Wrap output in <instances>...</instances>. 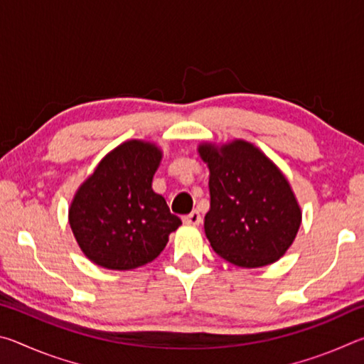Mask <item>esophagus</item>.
Listing matches in <instances>:
<instances>
[{
	"label": "esophagus",
	"instance_id": "esophagus-1",
	"mask_svg": "<svg viewBox=\"0 0 364 364\" xmlns=\"http://www.w3.org/2000/svg\"><path fill=\"white\" fill-rule=\"evenodd\" d=\"M183 221L186 225H193V226H199L200 225V221H202V217H200V213L197 212V210H193L191 212L189 215H186V217L183 218Z\"/></svg>",
	"mask_w": 364,
	"mask_h": 364
}]
</instances>
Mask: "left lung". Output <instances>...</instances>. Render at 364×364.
<instances>
[{
  "label": "left lung",
  "instance_id": "1",
  "mask_svg": "<svg viewBox=\"0 0 364 364\" xmlns=\"http://www.w3.org/2000/svg\"><path fill=\"white\" fill-rule=\"evenodd\" d=\"M197 152L210 171L204 230L212 249L242 268L278 262L301 223V208L284 173L244 139L200 143Z\"/></svg>",
  "mask_w": 364,
  "mask_h": 364
}]
</instances>
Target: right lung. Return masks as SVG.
Wrapping results in <instances>:
<instances>
[{
    "label": "right lung",
    "mask_w": 364,
    "mask_h": 364,
    "mask_svg": "<svg viewBox=\"0 0 364 364\" xmlns=\"http://www.w3.org/2000/svg\"><path fill=\"white\" fill-rule=\"evenodd\" d=\"M160 147L130 139L117 146L80 184L69 223L86 258L107 269H134L152 262L181 220L154 193Z\"/></svg>",
    "instance_id": "obj_1"
}]
</instances>
